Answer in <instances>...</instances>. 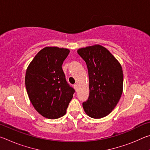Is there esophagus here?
<instances>
[{
    "label": "esophagus",
    "instance_id": "obj_1",
    "mask_svg": "<svg viewBox=\"0 0 150 150\" xmlns=\"http://www.w3.org/2000/svg\"><path fill=\"white\" fill-rule=\"evenodd\" d=\"M73 87H74V88L75 89V91H77V84H75V85H73Z\"/></svg>",
    "mask_w": 150,
    "mask_h": 150
}]
</instances>
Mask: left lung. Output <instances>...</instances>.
<instances>
[{
	"mask_svg": "<svg viewBox=\"0 0 150 150\" xmlns=\"http://www.w3.org/2000/svg\"><path fill=\"white\" fill-rule=\"evenodd\" d=\"M77 53L87 64L89 78V96L83 107L91 118L105 117L115 108L122 93L121 65L100 45L81 48Z\"/></svg>",
	"mask_w": 150,
	"mask_h": 150,
	"instance_id": "left-lung-1",
	"label": "left lung"
}]
</instances>
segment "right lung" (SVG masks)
Segmentation results:
<instances>
[{"instance_id": "obj_1", "label": "right lung", "mask_w": 150, "mask_h": 150, "mask_svg": "<svg viewBox=\"0 0 150 150\" xmlns=\"http://www.w3.org/2000/svg\"><path fill=\"white\" fill-rule=\"evenodd\" d=\"M69 53L64 48L46 47L38 53L27 69L25 85L30 102L45 118L64 116L75 92L62 69Z\"/></svg>"}]
</instances>
